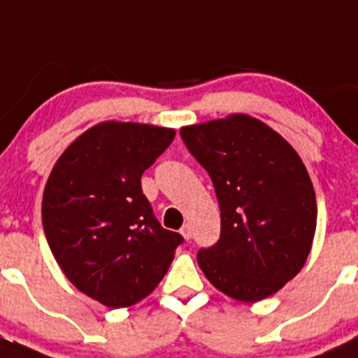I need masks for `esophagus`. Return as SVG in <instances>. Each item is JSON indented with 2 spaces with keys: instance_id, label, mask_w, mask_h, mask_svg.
Here are the masks:
<instances>
[{
  "instance_id": "34e87169",
  "label": "esophagus",
  "mask_w": 358,
  "mask_h": 358,
  "mask_svg": "<svg viewBox=\"0 0 358 358\" xmlns=\"http://www.w3.org/2000/svg\"><path fill=\"white\" fill-rule=\"evenodd\" d=\"M181 235L185 236V240L192 238V226H189V224H185V226L181 227Z\"/></svg>"
}]
</instances>
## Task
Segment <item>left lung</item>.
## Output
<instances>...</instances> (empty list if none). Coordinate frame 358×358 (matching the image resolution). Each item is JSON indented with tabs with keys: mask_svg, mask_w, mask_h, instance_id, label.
I'll return each instance as SVG.
<instances>
[{
	"mask_svg": "<svg viewBox=\"0 0 358 358\" xmlns=\"http://www.w3.org/2000/svg\"><path fill=\"white\" fill-rule=\"evenodd\" d=\"M181 138L210 173L220 206V238L199 251V267L238 301L273 296L303 268L317 224L301 157L248 115L182 127Z\"/></svg>",
	"mask_w": 358,
	"mask_h": 358,
	"instance_id": "obj_1",
	"label": "left lung"
}]
</instances>
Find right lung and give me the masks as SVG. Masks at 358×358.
Wrapping results in <instances>:
<instances>
[{
  "label": "right lung",
  "mask_w": 358,
  "mask_h": 358,
  "mask_svg": "<svg viewBox=\"0 0 358 358\" xmlns=\"http://www.w3.org/2000/svg\"><path fill=\"white\" fill-rule=\"evenodd\" d=\"M173 136L143 123H98L66 148L44 188L43 227L57 264L109 308L147 297L185 240L161 226L141 189Z\"/></svg>",
  "instance_id": "1"
}]
</instances>
